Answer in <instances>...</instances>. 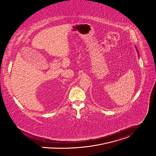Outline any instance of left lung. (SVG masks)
Listing matches in <instances>:
<instances>
[{"label":"left lung","mask_w":156,"mask_h":156,"mask_svg":"<svg viewBox=\"0 0 156 156\" xmlns=\"http://www.w3.org/2000/svg\"><path fill=\"white\" fill-rule=\"evenodd\" d=\"M136 51H137V52H138V56H139V53H138V49H136Z\"/></svg>","instance_id":"obj_1"}]
</instances>
